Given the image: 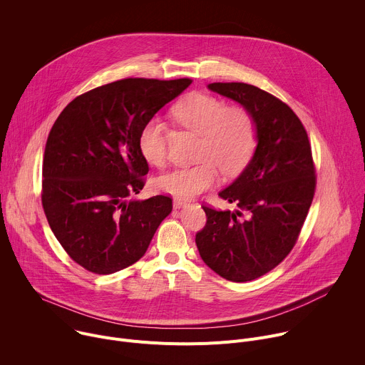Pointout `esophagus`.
Masks as SVG:
<instances>
[{
	"instance_id": "obj_1",
	"label": "esophagus",
	"mask_w": 365,
	"mask_h": 365,
	"mask_svg": "<svg viewBox=\"0 0 365 365\" xmlns=\"http://www.w3.org/2000/svg\"><path fill=\"white\" fill-rule=\"evenodd\" d=\"M187 203H189V200H185V199H178V197L173 199V207H175V210H179V207L186 206Z\"/></svg>"
}]
</instances>
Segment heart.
I'll list each match as a JSON object with an SVG mask.
<instances>
[{
	"instance_id": "1",
	"label": "heart",
	"mask_w": 365,
	"mask_h": 365,
	"mask_svg": "<svg viewBox=\"0 0 365 365\" xmlns=\"http://www.w3.org/2000/svg\"><path fill=\"white\" fill-rule=\"evenodd\" d=\"M175 120L200 135L199 165L178 168L155 180L160 192L178 199H189L212 187L218 169L225 176L240 173L255 147V125L248 111L206 93H190L172 110ZM169 128L160 117H151L138 134V148L144 160L162 168L168 158Z\"/></svg>"
}]
</instances>
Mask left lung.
<instances>
[{
    "label": "left lung",
    "instance_id": "obj_1",
    "mask_svg": "<svg viewBox=\"0 0 365 365\" xmlns=\"http://www.w3.org/2000/svg\"><path fill=\"white\" fill-rule=\"evenodd\" d=\"M207 88L238 102L255 125L251 160L218 193L238 210L202 206L206 225L195 238L207 267L242 283L273 270L294 247L315 195V166L303 124L279 98L242 82Z\"/></svg>",
    "mask_w": 365,
    "mask_h": 365
}]
</instances>
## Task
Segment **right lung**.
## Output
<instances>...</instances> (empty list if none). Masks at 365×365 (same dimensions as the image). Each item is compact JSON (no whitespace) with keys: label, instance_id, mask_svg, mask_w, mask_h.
Returning a JSON list of instances; mask_svg holds the SVG:
<instances>
[{"label":"right lung","instance_id":"right-lung-1","mask_svg":"<svg viewBox=\"0 0 365 365\" xmlns=\"http://www.w3.org/2000/svg\"><path fill=\"white\" fill-rule=\"evenodd\" d=\"M190 83L128 78L102 85L76 96L51 127L43 210L61 245L88 272L111 274L138 262L172 212L169 196L130 197L148 173L138 134Z\"/></svg>","mask_w":365,"mask_h":365}]
</instances>
